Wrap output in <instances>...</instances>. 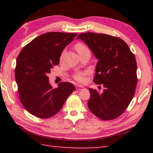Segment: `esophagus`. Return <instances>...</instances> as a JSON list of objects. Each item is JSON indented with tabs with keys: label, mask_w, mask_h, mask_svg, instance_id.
<instances>
[{
	"label": "esophagus",
	"mask_w": 153,
	"mask_h": 153,
	"mask_svg": "<svg viewBox=\"0 0 153 153\" xmlns=\"http://www.w3.org/2000/svg\"><path fill=\"white\" fill-rule=\"evenodd\" d=\"M76 88L77 90H81L82 88H83V87L82 85H77L76 87Z\"/></svg>",
	"instance_id": "esophagus-1"
}]
</instances>
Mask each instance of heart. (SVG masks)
I'll return each mask as SVG.
<instances>
[{
    "mask_svg": "<svg viewBox=\"0 0 153 153\" xmlns=\"http://www.w3.org/2000/svg\"><path fill=\"white\" fill-rule=\"evenodd\" d=\"M75 48H76V50L77 51V53L79 54V55L84 53H86V52L89 51V48H87L86 45H85L83 43H77L76 45H75ZM63 54H64V53H62V54L61 58H62ZM84 74H85V73L77 74L74 76V78L76 79V80H77V82H83L84 81V77H83Z\"/></svg>",
    "mask_w": 153,
    "mask_h": 153,
    "instance_id": "obj_1",
    "label": "heart"
}]
</instances>
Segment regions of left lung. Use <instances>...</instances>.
I'll return each instance as SVG.
<instances>
[{
  "instance_id": "obj_1",
  "label": "left lung",
  "mask_w": 153,
  "mask_h": 153,
  "mask_svg": "<svg viewBox=\"0 0 153 153\" xmlns=\"http://www.w3.org/2000/svg\"><path fill=\"white\" fill-rule=\"evenodd\" d=\"M82 40L98 60L94 83L102 84L103 91L89 88L88 107L103 120L118 118L128 108L137 86V63L130 48L122 39L91 32L80 33Z\"/></svg>"
}]
</instances>
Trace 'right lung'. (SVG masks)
I'll use <instances>...</instances> for the list:
<instances>
[{"mask_svg": "<svg viewBox=\"0 0 153 153\" xmlns=\"http://www.w3.org/2000/svg\"><path fill=\"white\" fill-rule=\"evenodd\" d=\"M77 33L48 32L38 36L22 48L16 60L15 78L24 108L39 118H48L60 111L74 85L61 82L53 89L48 74L59 64L64 48Z\"/></svg>", "mask_w": 153, "mask_h": 153, "instance_id": "right-lung-1", "label": "right lung"}]
</instances>
